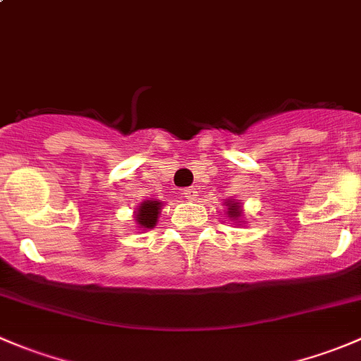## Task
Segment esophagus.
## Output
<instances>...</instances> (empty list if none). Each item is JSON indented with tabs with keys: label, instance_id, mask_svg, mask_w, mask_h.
Instances as JSON below:
<instances>
[{
	"label": "esophagus",
	"instance_id": "1",
	"mask_svg": "<svg viewBox=\"0 0 361 361\" xmlns=\"http://www.w3.org/2000/svg\"><path fill=\"white\" fill-rule=\"evenodd\" d=\"M183 197L188 199V201H195V197H197V188L194 187H188L183 190Z\"/></svg>",
	"mask_w": 361,
	"mask_h": 361
}]
</instances>
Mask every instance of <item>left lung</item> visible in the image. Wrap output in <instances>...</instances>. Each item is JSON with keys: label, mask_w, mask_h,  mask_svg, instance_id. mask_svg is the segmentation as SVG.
<instances>
[{"label": "left lung", "mask_w": 361, "mask_h": 361, "mask_svg": "<svg viewBox=\"0 0 361 361\" xmlns=\"http://www.w3.org/2000/svg\"><path fill=\"white\" fill-rule=\"evenodd\" d=\"M228 206H231V207H228V214H231L232 218L241 216V209H239V207H238V204L228 201Z\"/></svg>", "instance_id": "left-lung-1"}]
</instances>
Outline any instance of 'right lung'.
<instances>
[{
  "label": "right lung",
  "mask_w": 361,
  "mask_h": 361,
  "mask_svg": "<svg viewBox=\"0 0 361 361\" xmlns=\"http://www.w3.org/2000/svg\"><path fill=\"white\" fill-rule=\"evenodd\" d=\"M160 211V202L159 201H145L140 206L136 213V220L140 224L141 228H154L157 224Z\"/></svg>",
  "instance_id": "add662e5"
}]
</instances>
